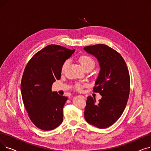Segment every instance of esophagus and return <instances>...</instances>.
Segmentation results:
<instances>
[{
    "mask_svg": "<svg viewBox=\"0 0 151 151\" xmlns=\"http://www.w3.org/2000/svg\"><path fill=\"white\" fill-rule=\"evenodd\" d=\"M81 97H82V98H83L84 99H85V97H84V96H81Z\"/></svg>",
    "mask_w": 151,
    "mask_h": 151,
    "instance_id": "34e87169",
    "label": "esophagus"
}]
</instances>
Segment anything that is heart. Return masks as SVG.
Listing matches in <instances>:
<instances>
[{
    "instance_id": "1",
    "label": "heart",
    "mask_w": 151,
    "mask_h": 151,
    "mask_svg": "<svg viewBox=\"0 0 151 151\" xmlns=\"http://www.w3.org/2000/svg\"><path fill=\"white\" fill-rule=\"evenodd\" d=\"M78 61L80 63V64L81 66L83 67L84 70H87L88 68H93L95 65H96V61L92 58L90 55H82L81 56L79 57L78 58ZM68 65V60H67L64 62L63 63V64L61 67V71L62 72H63L67 68V66ZM75 89H77L78 91H81L82 90L83 86L81 84L77 83L75 86Z\"/></svg>"
}]
</instances>
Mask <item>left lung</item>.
I'll use <instances>...</instances> for the list:
<instances>
[{"mask_svg":"<svg viewBox=\"0 0 151 151\" xmlns=\"http://www.w3.org/2000/svg\"><path fill=\"white\" fill-rule=\"evenodd\" d=\"M84 50L99 62L100 71L93 89L102 96L98 104L88 97L84 118L89 124L105 129L116 122L123 113L130 93V75L122 55L104 44L88 46Z\"/></svg>","mask_w":151,"mask_h":151,"instance_id":"left-lung-1","label":"left lung"}]
</instances>
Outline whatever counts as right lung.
<instances>
[{
    "instance_id": "right-lung-1",
    "label": "right lung",
    "mask_w": 151,
    "mask_h": 151,
    "mask_svg": "<svg viewBox=\"0 0 151 151\" xmlns=\"http://www.w3.org/2000/svg\"><path fill=\"white\" fill-rule=\"evenodd\" d=\"M75 50L50 45L35 54L24 71L21 83L22 101L30 121L43 130H51L63 121V108L68 97L52 92L60 80L61 67Z\"/></svg>"
}]
</instances>
